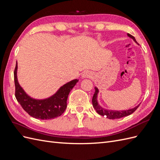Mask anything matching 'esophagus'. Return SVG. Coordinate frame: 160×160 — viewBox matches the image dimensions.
<instances>
[{
    "label": "esophagus",
    "instance_id": "1",
    "mask_svg": "<svg viewBox=\"0 0 160 160\" xmlns=\"http://www.w3.org/2000/svg\"><path fill=\"white\" fill-rule=\"evenodd\" d=\"M82 77H83V78H90L91 77V72L88 71H84L82 74Z\"/></svg>",
    "mask_w": 160,
    "mask_h": 160
}]
</instances>
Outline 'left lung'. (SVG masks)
Here are the masks:
<instances>
[{
    "label": "left lung",
    "instance_id": "1",
    "mask_svg": "<svg viewBox=\"0 0 160 160\" xmlns=\"http://www.w3.org/2000/svg\"><path fill=\"white\" fill-rule=\"evenodd\" d=\"M128 35L131 37L132 38H133V41L137 42L136 40H135V38L133 36H132V35H130V34H128ZM95 93L93 96V98H92V103H93V106L94 109L96 110L97 112H98L99 115H102V116H105L108 119H119V118H122L123 117H125V116H128L129 115L132 113H133L134 111L136 110L138 107L139 106L138 105L136 107L133 108V109H131L129 110H126V111H110V110H106L103 108H102L101 107V106L99 105L98 103V101H97V97H98V89L97 88H95Z\"/></svg>",
    "mask_w": 160,
    "mask_h": 160
}]
</instances>
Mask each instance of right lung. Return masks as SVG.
<instances>
[{"label": "right lung", "mask_w": 160, "mask_h": 160, "mask_svg": "<svg viewBox=\"0 0 160 160\" xmlns=\"http://www.w3.org/2000/svg\"><path fill=\"white\" fill-rule=\"evenodd\" d=\"M17 62L14 71V80L15 85V97L22 109L36 119L42 120L51 119L59 117L65 111L67 108V101L71 90L76 85L78 79H74L65 84L51 98L43 99H34L27 95L18 83Z\"/></svg>", "instance_id": "1"}]
</instances>
